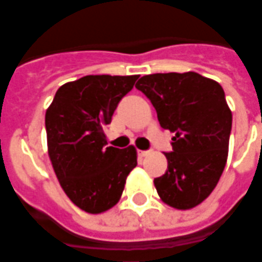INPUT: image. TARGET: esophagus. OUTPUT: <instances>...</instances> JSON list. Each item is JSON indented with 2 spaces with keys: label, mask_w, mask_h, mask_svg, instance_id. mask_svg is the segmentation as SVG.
<instances>
[{
  "label": "esophagus",
  "mask_w": 262,
  "mask_h": 262,
  "mask_svg": "<svg viewBox=\"0 0 262 262\" xmlns=\"http://www.w3.org/2000/svg\"><path fill=\"white\" fill-rule=\"evenodd\" d=\"M148 154H150V150H139V156L140 157H146Z\"/></svg>",
  "instance_id": "1"
}]
</instances>
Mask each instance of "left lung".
Here are the masks:
<instances>
[{
  "mask_svg": "<svg viewBox=\"0 0 262 262\" xmlns=\"http://www.w3.org/2000/svg\"><path fill=\"white\" fill-rule=\"evenodd\" d=\"M157 111L160 125L174 133L168 167L154 178L161 201L180 210L195 208L210 195L225 170L231 111L219 82L188 73H157L136 84Z\"/></svg>",
  "mask_w": 262,
  "mask_h": 262,
  "instance_id": "8db88e82",
  "label": "left lung"
}]
</instances>
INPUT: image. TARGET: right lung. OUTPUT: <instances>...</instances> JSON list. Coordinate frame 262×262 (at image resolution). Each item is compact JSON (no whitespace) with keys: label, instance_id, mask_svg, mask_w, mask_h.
Masks as SVG:
<instances>
[{"label":"right lung","instance_id":"add662e5","mask_svg":"<svg viewBox=\"0 0 262 262\" xmlns=\"http://www.w3.org/2000/svg\"><path fill=\"white\" fill-rule=\"evenodd\" d=\"M139 75H85L66 82L46 111L48 151L70 201L88 213L119 202L137 165L136 148L106 146L103 127Z\"/></svg>","mask_w":262,"mask_h":262}]
</instances>
